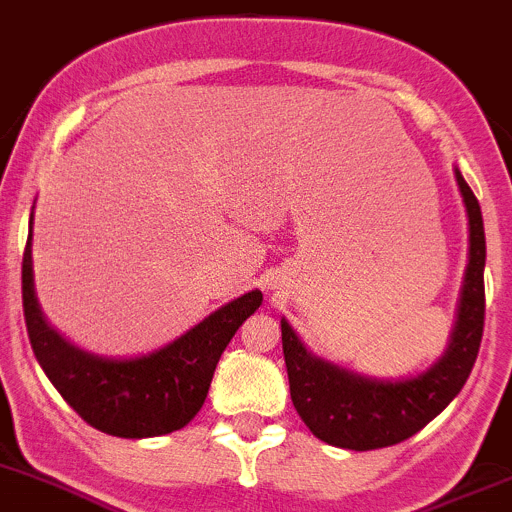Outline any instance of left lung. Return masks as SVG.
<instances>
[{
    "label": "left lung",
    "mask_w": 512,
    "mask_h": 512,
    "mask_svg": "<svg viewBox=\"0 0 512 512\" xmlns=\"http://www.w3.org/2000/svg\"><path fill=\"white\" fill-rule=\"evenodd\" d=\"M469 217V266L461 285L449 346L427 371L398 381H378L310 354L288 320H280L290 398L310 432L332 447L368 452L420 432L464 388L476 364L486 315V234L481 205L454 168Z\"/></svg>",
    "instance_id": "obj_1"
}]
</instances>
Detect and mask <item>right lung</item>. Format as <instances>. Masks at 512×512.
<instances>
[{
    "label": "right lung",
    "mask_w": 512,
    "mask_h": 512,
    "mask_svg": "<svg viewBox=\"0 0 512 512\" xmlns=\"http://www.w3.org/2000/svg\"><path fill=\"white\" fill-rule=\"evenodd\" d=\"M21 298L31 349L65 403L95 430L126 439L161 437L188 425L205 403L222 351L263 302L261 290H251L151 354L102 359L60 337L43 317L34 290L31 234L21 263Z\"/></svg>",
    "instance_id": "add662e5"
}]
</instances>
